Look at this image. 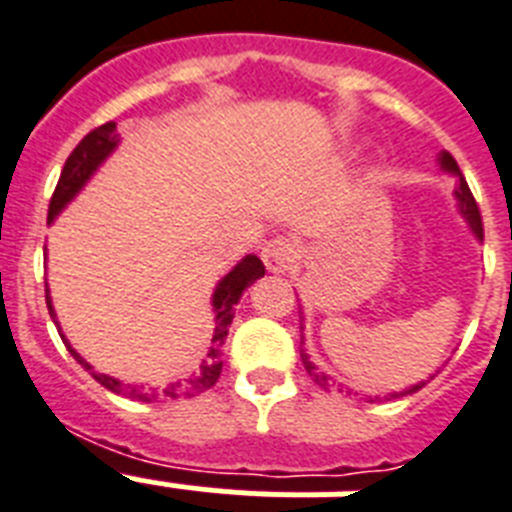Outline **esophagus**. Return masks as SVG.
<instances>
[{
  "label": "esophagus",
  "mask_w": 512,
  "mask_h": 512,
  "mask_svg": "<svg viewBox=\"0 0 512 512\" xmlns=\"http://www.w3.org/2000/svg\"><path fill=\"white\" fill-rule=\"evenodd\" d=\"M296 257H299L296 244L283 239V236H278V239H273V242L263 247V263L270 273H286L296 263Z\"/></svg>",
  "instance_id": "34e87169"
}]
</instances>
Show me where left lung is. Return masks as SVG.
Masks as SVG:
<instances>
[{
	"mask_svg": "<svg viewBox=\"0 0 512 512\" xmlns=\"http://www.w3.org/2000/svg\"><path fill=\"white\" fill-rule=\"evenodd\" d=\"M440 169L442 171H448V174H453L455 179H458V187H455V200H458V208H461L463 218L468 221V226H471V231H474L479 239L484 236V229H482V213H479V205H476L474 195H471V190H468V184L466 179H463L461 169H458V163H455V158L450 156V153H440ZM304 330V328H302ZM302 364L304 369H307V375L312 377V380L320 385V388H330V377L325 375V372H320V369L315 367V364L309 362V354H304L302 351ZM432 380V377H429ZM429 380H422V382H416V385H411V388L401 390V393H390L385 395V401H390V398H401V395H409V393H416L419 388H424ZM336 385V382H333ZM380 398V395H375V401ZM369 401H372V395H369Z\"/></svg>",
	"mask_w": 512,
	"mask_h": 512,
	"instance_id": "1",
	"label": "left lung"
}]
</instances>
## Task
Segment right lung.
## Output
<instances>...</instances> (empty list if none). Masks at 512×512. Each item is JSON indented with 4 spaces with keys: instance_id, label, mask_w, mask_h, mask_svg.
<instances>
[{
    "instance_id": "obj_1",
    "label": "right lung",
    "mask_w": 512,
    "mask_h": 512,
    "mask_svg": "<svg viewBox=\"0 0 512 512\" xmlns=\"http://www.w3.org/2000/svg\"><path fill=\"white\" fill-rule=\"evenodd\" d=\"M117 145H119L117 122L101 124V127L90 130L88 135H85L83 140L77 143V148L72 150L70 158L64 161V169H62V174H59L57 190H54V195H51L49 223L54 221L59 213H62L64 205L70 203L77 192L83 190L85 182H88L90 176L96 174L98 166H101V163L106 161L111 153H114V148H117ZM263 276H265L263 260L255 255H247L242 263H236L234 268H231L229 273L221 278V281H218L216 291H213V312H216V317H213V320H216V328H213V338H210L208 354H205V359L200 362V367H197L195 372H190V375L182 377V380L169 382V385H163V388L127 385V382L117 380V377L93 372V367H90L83 356L77 354L70 343H67L64 333H59V336H62V341L67 343V351L75 356V362L83 364L90 375H93V380L101 382L103 388L111 390V393L127 395V398H132V401H148V403L161 401V398H166V401H176V398H192V395H200V393H205L208 388H213V385L218 382V377H221V367H223L221 349H223V343H226V336H229V325H231V320H234L236 304H239V299H242L244 289H247V286H252L257 278H263ZM46 307H49L51 320H57V315H54V307H51L49 286H46Z\"/></svg>"
}]
</instances>
